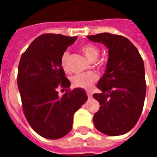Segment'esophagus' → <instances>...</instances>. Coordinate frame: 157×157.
Segmentation results:
<instances>
[{"instance_id": "1", "label": "esophagus", "mask_w": 157, "mask_h": 157, "mask_svg": "<svg viewBox=\"0 0 157 157\" xmlns=\"http://www.w3.org/2000/svg\"><path fill=\"white\" fill-rule=\"evenodd\" d=\"M86 94H87V97H88V98H92V92H90V91H87V92H86Z\"/></svg>"}]
</instances>
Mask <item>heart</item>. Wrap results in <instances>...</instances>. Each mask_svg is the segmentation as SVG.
Masks as SVG:
<instances>
[{
	"label": "heart",
	"mask_w": 157,
	"mask_h": 157,
	"mask_svg": "<svg viewBox=\"0 0 157 157\" xmlns=\"http://www.w3.org/2000/svg\"><path fill=\"white\" fill-rule=\"evenodd\" d=\"M82 51L89 60H95L98 57L99 49L96 45L92 44H86L82 46ZM69 57L70 54L68 51L63 53L60 59V64L62 68L67 71L69 68ZM98 81V75L92 72H85L76 74L72 77V83L76 87L89 89L96 82Z\"/></svg>",
	"instance_id": "b5f03b06"
}]
</instances>
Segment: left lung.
<instances>
[{
  "instance_id": "left-lung-1",
  "label": "left lung",
  "mask_w": 157,
  "mask_h": 157,
  "mask_svg": "<svg viewBox=\"0 0 157 157\" xmlns=\"http://www.w3.org/2000/svg\"><path fill=\"white\" fill-rule=\"evenodd\" d=\"M109 48L104 75L93 94L100 109L93 116L96 128L109 136L124 135L135 127L141 114L146 84L144 61L138 49L124 36L109 33L87 36Z\"/></svg>"
}]
</instances>
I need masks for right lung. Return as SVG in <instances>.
I'll use <instances>...</instances> for the list:
<instances>
[{"mask_svg": "<svg viewBox=\"0 0 157 157\" xmlns=\"http://www.w3.org/2000/svg\"><path fill=\"white\" fill-rule=\"evenodd\" d=\"M76 37L46 33L32 42L21 56L17 86L22 110L33 129L42 137L56 140L71 131L73 116L87 100L82 88L58 95V88H69L60 64L63 53Z\"/></svg>", "mask_w": 157, "mask_h": 157, "instance_id": "obj_1", "label": "right lung"}]
</instances>
